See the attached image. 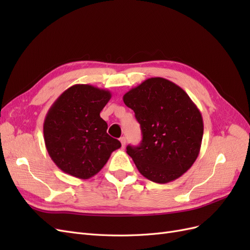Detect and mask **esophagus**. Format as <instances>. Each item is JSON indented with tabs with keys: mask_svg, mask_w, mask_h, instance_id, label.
I'll use <instances>...</instances> for the list:
<instances>
[{
	"mask_svg": "<svg viewBox=\"0 0 250 250\" xmlns=\"http://www.w3.org/2000/svg\"><path fill=\"white\" fill-rule=\"evenodd\" d=\"M120 142H121V144H122V147H125L126 138H125V137H121V138H120Z\"/></svg>",
	"mask_w": 250,
	"mask_h": 250,
	"instance_id": "1",
	"label": "esophagus"
}]
</instances>
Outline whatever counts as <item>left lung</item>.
Returning a JSON list of instances; mask_svg holds the SVG:
<instances>
[{
	"label": "left lung",
	"mask_w": 250,
	"mask_h": 250,
	"mask_svg": "<svg viewBox=\"0 0 250 250\" xmlns=\"http://www.w3.org/2000/svg\"><path fill=\"white\" fill-rule=\"evenodd\" d=\"M123 101L141 125V144L128 145L126 152L144 177L167 184L192 167L201 147L203 120L183 88L165 78H149Z\"/></svg>",
	"instance_id": "1"
}]
</instances>
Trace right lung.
Listing matches in <instances>:
<instances>
[{"label": "right lung", "instance_id": "add662e5", "mask_svg": "<svg viewBox=\"0 0 250 250\" xmlns=\"http://www.w3.org/2000/svg\"><path fill=\"white\" fill-rule=\"evenodd\" d=\"M109 90L75 84L60 95L43 122V138L52 161L66 174L80 179L96 175L112 151L121 147L106 132L100 112L110 100Z\"/></svg>", "mask_w": 250, "mask_h": 250}]
</instances>
